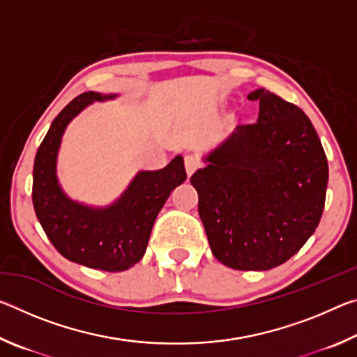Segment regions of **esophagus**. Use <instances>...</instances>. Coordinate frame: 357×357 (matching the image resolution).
<instances>
[{
  "instance_id": "obj_1",
  "label": "esophagus",
  "mask_w": 357,
  "mask_h": 357,
  "mask_svg": "<svg viewBox=\"0 0 357 357\" xmlns=\"http://www.w3.org/2000/svg\"><path fill=\"white\" fill-rule=\"evenodd\" d=\"M184 165H185V172L189 176H192L193 173H195L198 168H200V162L195 155H185L184 157Z\"/></svg>"
}]
</instances>
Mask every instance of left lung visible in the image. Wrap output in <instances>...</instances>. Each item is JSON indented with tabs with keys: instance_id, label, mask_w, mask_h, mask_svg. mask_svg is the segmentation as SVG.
Segmentation results:
<instances>
[{
	"instance_id": "8db88e82",
	"label": "left lung",
	"mask_w": 357,
	"mask_h": 357,
	"mask_svg": "<svg viewBox=\"0 0 357 357\" xmlns=\"http://www.w3.org/2000/svg\"><path fill=\"white\" fill-rule=\"evenodd\" d=\"M255 124L239 126L195 172L198 214L214 257L238 271L288 261L321 219L329 168L298 105L259 88Z\"/></svg>"
}]
</instances>
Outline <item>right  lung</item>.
I'll return each mask as SVG.
<instances>
[{"instance_id": "1", "label": "right lung", "mask_w": 357, "mask_h": 357, "mask_svg": "<svg viewBox=\"0 0 357 357\" xmlns=\"http://www.w3.org/2000/svg\"><path fill=\"white\" fill-rule=\"evenodd\" d=\"M112 98L83 93L53 119L34 159L33 206L47 238L64 258L91 269L119 273L140 261L157 214L187 174L183 157L176 155L162 170L138 173L124 195L105 209L86 208L64 195L55 167L66 126L91 102Z\"/></svg>"}]
</instances>
